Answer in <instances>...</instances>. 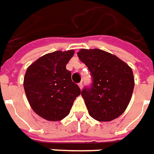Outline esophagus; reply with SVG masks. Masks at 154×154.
<instances>
[{"instance_id": "esophagus-1", "label": "esophagus", "mask_w": 154, "mask_h": 154, "mask_svg": "<svg viewBox=\"0 0 154 154\" xmlns=\"http://www.w3.org/2000/svg\"><path fill=\"white\" fill-rule=\"evenodd\" d=\"M79 87L80 88V90H82V88H83V83L82 82L79 83Z\"/></svg>"}]
</instances>
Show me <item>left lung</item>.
Segmentation results:
<instances>
[{
    "mask_svg": "<svg viewBox=\"0 0 154 154\" xmlns=\"http://www.w3.org/2000/svg\"><path fill=\"white\" fill-rule=\"evenodd\" d=\"M77 55L93 79L91 87L81 92L90 116L98 122L117 118L132 98L135 83L131 67L116 55L98 48H81Z\"/></svg>",
    "mask_w": 154,
    "mask_h": 154,
    "instance_id": "1",
    "label": "left lung"
}]
</instances>
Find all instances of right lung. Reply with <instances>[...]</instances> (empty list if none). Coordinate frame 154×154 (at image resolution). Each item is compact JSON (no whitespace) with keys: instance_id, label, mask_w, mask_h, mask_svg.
I'll return each mask as SVG.
<instances>
[{"instance_id":"right-lung-1","label":"right lung","mask_w":154,"mask_h":154,"mask_svg":"<svg viewBox=\"0 0 154 154\" xmlns=\"http://www.w3.org/2000/svg\"><path fill=\"white\" fill-rule=\"evenodd\" d=\"M75 51H55L40 57L27 68L23 86L35 113L51 122L69 115L80 89L71 79L66 64Z\"/></svg>"}]
</instances>
